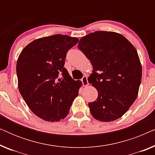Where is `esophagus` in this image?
Here are the masks:
<instances>
[{
	"label": "esophagus",
	"instance_id": "1",
	"mask_svg": "<svg viewBox=\"0 0 155 155\" xmlns=\"http://www.w3.org/2000/svg\"><path fill=\"white\" fill-rule=\"evenodd\" d=\"M81 81H82V85H83V86H87L88 85V84H89L88 80H87V78L86 76H84V77L82 78Z\"/></svg>",
	"mask_w": 155,
	"mask_h": 155
}]
</instances>
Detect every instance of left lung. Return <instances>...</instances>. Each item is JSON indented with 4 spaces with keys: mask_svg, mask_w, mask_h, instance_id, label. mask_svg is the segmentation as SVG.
I'll return each instance as SVG.
<instances>
[{
    "mask_svg": "<svg viewBox=\"0 0 155 155\" xmlns=\"http://www.w3.org/2000/svg\"><path fill=\"white\" fill-rule=\"evenodd\" d=\"M78 47L93 65L88 82L98 92L88 104L95 119L115 120L128 111L137 98L142 66L137 51L120 34L97 31L80 39Z\"/></svg>",
    "mask_w": 155,
    "mask_h": 155,
    "instance_id": "obj_1",
    "label": "left lung"
}]
</instances>
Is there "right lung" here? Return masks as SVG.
<instances>
[{"label": "right lung", "instance_id": "obj_1", "mask_svg": "<svg viewBox=\"0 0 155 155\" xmlns=\"http://www.w3.org/2000/svg\"><path fill=\"white\" fill-rule=\"evenodd\" d=\"M79 39L55 35L36 39L22 51L17 62L18 88L35 115L47 121L66 117L82 85L64 68L66 54Z\"/></svg>", "mask_w": 155, "mask_h": 155}]
</instances>
